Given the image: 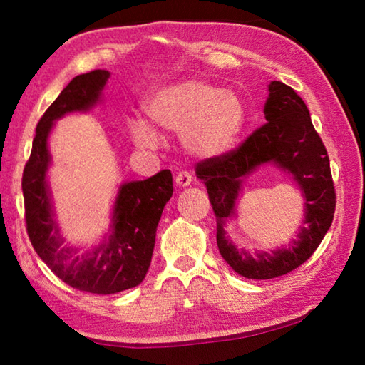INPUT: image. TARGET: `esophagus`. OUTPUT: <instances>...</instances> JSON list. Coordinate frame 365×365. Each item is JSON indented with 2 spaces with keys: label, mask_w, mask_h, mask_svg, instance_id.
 Wrapping results in <instances>:
<instances>
[{
  "label": "esophagus",
  "mask_w": 365,
  "mask_h": 365,
  "mask_svg": "<svg viewBox=\"0 0 365 365\" xmlns=\"http://www.w3.org/2000/svg\"><path fill=\"white\" fill-rule=\"evenodd\" d=\"M191 180H193V177H191L188 170H180L175 175V183L178 187H188V185H191Z\"/></svg>",
  "instance_id": "obj_1"
}]
</instances>
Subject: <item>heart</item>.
Returning a JSON list of instances; mask_svg holds the SVG:
<instances>
[{
  "label": "heart",
  "mask_w": 365,
  "mask_h": 365,
  "mask_svg": "<svg viewBox=\"0 0 365 365\" xmlns=\"http://www.w3.org/2000/svg\"><path fill=\"white\" fill-rule=\"evenodd\" d=\"M148 114L159 127L182 132L187 150L197 158H217L230 151L242 133L245 104L235 91L190 78L158 90L148 103ZM133 140L154 148L158 133L145 120L130 122Z\"/></svg>",
  "instance_id": "b5f03b06"
}]
</instances>
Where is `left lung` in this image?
I'll use <instances>...</instances> for the list:
<instances>
[{"label":"left lung","instance_id":"obj_1","mask_svg":"<svg viewBox=\"0 0 365 365\" xmlns=\"http://www.w3.org/2000/svg\"><path fill=\"white\" fill-rule=\"evenodd\" d=\"M264 114L267 122L243 143L222 156L201 160L195 168L196 177L206 185L217 220L222 257L237 274L256 280L275 279L304 264L329 232L336 206L329 154L302 98L292 86L275 80L269 85ZM265 162L279 163L300 183L307 197V227L289 249L252 257L227 242L223 225L232 213L242 177Z\"/></svg>","mask_w":365,"mask_h":365}]
</instances>
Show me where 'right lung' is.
Segmentation results:
<instances>
[{
	"instance_id": "1",
	"label": "right lung",
	"mask_w": 365,
	"mask_h": 365,
	"mask_svg": "<svg viewBox=\"0 0 365 365\" xmlns=\"http://www.w3.org/2000/svg\"><path fill=\"white\" fill-rule=\"evenodd\" d=\"M109 78L108 71H91L73 77L36 125L32 153L22 174L27 235L36 255L61 280L80 292L113 294L143 282L151 264L156 228L165 202L174 193L170 170L146 180L122 185L114 206V232L93 255L73 256L61 246L51 217L46 187L49 163L48 135L53 122L72 110H85L100 100Z\"/></svg>"
}]
</instances>
